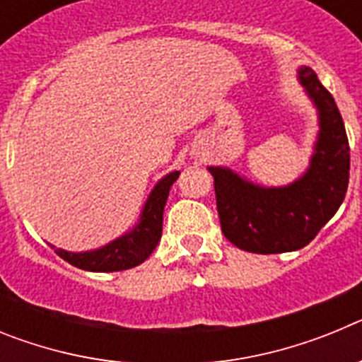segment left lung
I'll return each instance as SVG.
<instances>
[{"instance_id":"8db88e82","label":"left lung","mask_w":362,"mask_h":362,"mask_svg":"<svg viewBox=\"0 0 362 362\" xmlns=\"http://www.w3.org/2000/svg\"><path fill=\"white\" fill-rule=\"evenodd\" d=\"M299 79L319 110V139L310 168L290 187L263 188L228 168L210 166L221 230L232 245L252 254H283L308 245L334 217L350 177V145L343 117L315 72Z\"/></svg>"}]
</instances>
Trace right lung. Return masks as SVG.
<instances>
[{"mask_svg":"<svg viewBox=\"0 0 362 362\" xmlns=\"http://www.w3.org/2000/svg\"><path fill=\"white\" fill-rule=\"evenodd\" d=\"M177 177L179 172H172L156 185L145 209H143L139 225L132 232L124 233L123 238L112 241L110 245L103 246L99 250L83 252V254L65 252L52 246L54 252L72 267L88 272H119L141 264L152 254L161 239L163 210H165L170 187Z\"/></svg>","mask_w":362,"mask_h":362,"instance_id":"1","label":"right lung"}]
</instances>
